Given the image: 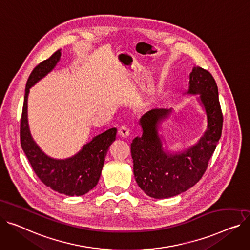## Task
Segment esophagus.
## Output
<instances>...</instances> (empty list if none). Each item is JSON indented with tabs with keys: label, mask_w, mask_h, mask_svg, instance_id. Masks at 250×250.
Masks as SVG:
<instances>
[{
	"label": "esophagus",
	"mask_w": 250,
	"mask_h": 250,
	"mask_svg": "<svg viewBox=\"0 0 250 250\" xmlns=\"http://www.w3.org/2000/svg\"><path fill=\"white\" fill-rule=\"evenodd\" d=\"M130 134V131L126 125H122L119 128V136L122 138H127Z\"/></svg>",
	"instance_id": "obj_1"
}]
</instances>
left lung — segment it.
<instances>
[{"label": "left lung", "mask_w": 250, "mask_h": 250, "mask_svg": "<svg viewBox=\"0 0 250 250\" xmlns=\"http://www.w3.org/2000/svg\"><path fill=\"white\" fill-rule=\"evenodd\" d=\"M184 94L197 95L206 113V129L196 144L179 152L168 149L160 130L163 122L171 118L173 108H152L140 119L143 135L130 145L137 184L155 199L174 197L193 187L206 171L221 137L223 118L218 87L210 72L195 65Z\"/></svg>", "instance_id": "obj_1"}]
</instances>
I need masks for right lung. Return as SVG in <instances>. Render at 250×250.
Returning <instances> with one entry per match:
<instances>
[{
    "label": "right lung",
    "instance_id": "add662e5",
    "mask_svg": "<svg viewBox=\"0 0 250 250\" xmlns=\"http://www.w3.org/2000/svg\"><path fill=\"white\" fill-rule=\"evenodd\" d=\"M60 58L61 51L58 50L38 64L27 80L20 128L21 146L33 170L47 187L67 196H81L97 185L108 147L115 141L118 129L112 127L93 137L79 152L66 159H54L42 151L30 131L28 95L32 86L55 68Z\"/></svg>",
    "mask_w": 250,
    "mask_h": 250
}]
</instances>
